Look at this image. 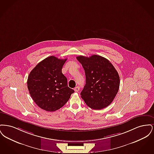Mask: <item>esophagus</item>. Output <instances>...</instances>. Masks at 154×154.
<instances>
[{"label": "esophagus", "mask_w": 154, "mask_h": 154, "mask_svg": "<svg viewBox=\"0 0 154 154\" xmlns=\"http://www.w3.org/2000/svg\"><path fill=\"white\" fill-rule=\"evenodd\" d=\"M79 87H76L74 88V91L75 92H79Z\"/></svg>", "instance_id": "esophagus-1"}]
</instances>
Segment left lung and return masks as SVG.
I'll return each mask as SVG.
<instances>
[{
    "instance_id": "8db88e82",
    "label": "left lung",
    "mask_w": 154,
    "mask_h": 154,
    "mask_svg": "<svg viewBox=\"0 0 154 154\" xmlns=\"http://www.w3.org/2000/svg\"><path fill=\"white\" fill-rule=\"evenodd\" d=\"M77 59L83 67L86 84L81 97L91 109L100 110L113 101L119 87V77L110 61L99 55L79 56Z\"/></svg>"
}]
</instances>
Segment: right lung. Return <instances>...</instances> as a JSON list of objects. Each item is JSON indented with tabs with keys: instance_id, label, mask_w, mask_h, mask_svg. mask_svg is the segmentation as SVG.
I'll return each mask as SVG.
<instances>
[{
	"instance_id": "obj_1",
	"label": "right lung",
	"mask_w": 154,
	"mask_h": 154,
	"mask_svg": "<svg viewBox=\"0 0 154 154\" xmlns=\"http://www.w3.org/2000/svg\"><path fill=\"white\" fill-rule=\"evenodd\" d=\"M66 60L50 56L39 62L29 73L27 85L30 95L43 110H58L74 92L67 87V79L62 73Z\"/></svg>"
}]
</instances>
